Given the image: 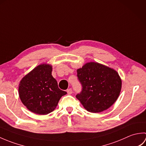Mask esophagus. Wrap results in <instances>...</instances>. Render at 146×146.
I'll return each instance as SVG.
<instances>
[{
    "label": "esophagus",
    "instance_id": "1",
    "mask_svg": "<svg viewBox=\"0 0 146 146\" xmlns=\"http://www.w3.org/2000/svg\"><path fill=\"white\" fill-rule=\"evenodd\" d=\"M66 92H67V93H68V95H70V94H72V93H73L72 89H71V88L68 89L67 90H66Z\"/></svg>",
    "mask_w": 146,
    "mask_h": 146
}]
</instances>
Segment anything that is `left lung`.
I'll use <instances>...</instances> for the list:
<instances>
[{
    "label": "left lung",
    "mask_w": 146,
    "mask_h": 146,
    "mask_svg": "<svg viewBox=\"0 0 146 146\" xmlns=\"http://www.w3.org/2000/svg\"><path fill=\"white\" fill-rule=\"evenodd\" d=\"M76 71L82 90L76 97L86 110L101 112L117 100L122 80L115 70L98 63L90 62Z\"/></svg>",
    "instance_id": "obj_1"
}]
</instances>
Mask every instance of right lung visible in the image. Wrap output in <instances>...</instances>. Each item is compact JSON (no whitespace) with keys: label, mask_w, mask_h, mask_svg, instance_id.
<instances>
[{"label":"right lung","mask_w":146,"mask_h":146,"mask_svg":"<svg viewBox=\"0 0 146 146\" xmlns=\"http://www.w3.org/2000/svg\"><path fill=\"white\" fill-rule=\"evenodd\" d=\"M52 66L41 64L24 76L19 85V95L27 109L39 115L53 111L62 96L67 93L58 88L51 75Z\"/></svg>","instance_id":"right-lung-1"}]
</instances>
